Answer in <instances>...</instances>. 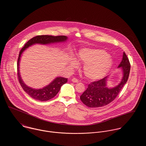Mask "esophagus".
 <instances>
[{
    "mask_svg": "<svg viewBox=\"0 0 146 146\" xmlns=\"http://www.w3.org/2000/svg\"><path fill=\"white\" fill-rule=\"evenodd\" d=\"M72 81L73 82V83H78L79 82V80L78 79H76V78H73L72 79Z\"/></svg>",
    "mask_w": 146,
    "mask_h": 146,
    "instance_id": "1",
    "label": "esophagus"
}]
</instances>
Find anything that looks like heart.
I'll list each match as a JSON object with an SVG mask.
<instances>
[{"label":"heart","instance_id":"b5f03b06","mask_svg":"<svg viewBox=\"0 0 146 146\" xmlns=\"http://www.w3.org/2000/svg\"><path fill=\"white\" fill-rule=\"evenodd\" d=\"M76 59L78 62L83 63L84 74L91 80H97L103 78L111 66V58L102 50L82 49L77 54ZM70 64L72 68H76L78 63L75 60H72Z\"/></svg>","mask_w":146,"mask_h":146}]
</instances>
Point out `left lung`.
Returning <instances> with one entry per match:
<instances>
[{"label":"left lung","instance_id":"8db88e82","mask_svg":"<svg viewBox=\"0 0 146 146\" xmlns=\"http://www.w3.org/2000/svg\"><path fill=\"white\" fill-rule=\"evenodd\" d=\"M118 67H121L123 70V76L120 83L114 88H107V76L91 82L80 97L84 104L90 108H96L106 106L114 100L127 82L130 74V63L124 52Z\"/></svg>","mask_w":146,"mask_h":146}]
</instances>
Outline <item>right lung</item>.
I'll return each instance as SVG.
<instances>
[{"instance_id":"add662e5","label":"right lung","mask_w":146,"mask_h":146,"mask_svg":"<svg viewBox=\"0 0 146 146\" xmlns=\"http://www.w3.org/2000/svg\"><path fill=\"white\" fill-rule=\"evenodd\" d=\"M67 37L65 35H58V36H53V35H37L31 39L29 40L27 42L25 46L21 49L17 60V76L19 82L21 85V87L26 93H27L30 96L32 97L35 100H39L40 101H46L50 100L51 98L55 97L57 94L58 91L60 90L61 86L67 82V79L62 77H57L55 79L52 81L51 83L46 87L40 89H34L31 88L27 86L24 83L21 79V76L20 75V72L19 70V65L20 59L22 53L24 50L28 48V46L35 44H47L51 42H63L66 40Z\"/></svg>"}]
</instances>
